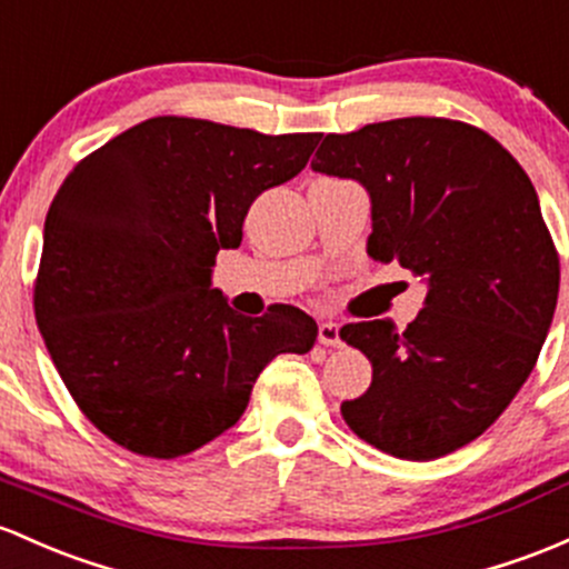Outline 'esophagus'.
<instances>
[{"instance_id": "1", "label": "esophagus", "mask_w": 569, "mask_h": 569, "mask_svg": "<svg viewBox=\"0 0 569 569\" xmlns=\"http://www.w3.org/2000/svg\"><path fill=\"white\" fill-rule=\"evenodd\" d=\"M317 339H320V345H326V347H339L341 345L339 326H336V322H320V331H317Z\"/></svg>"}]
</instances>
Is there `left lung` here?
<instances>
[{
	"label": "left lung",
	"instance_id": "1",
	"mask_svg": "<svg viewBox=\"0 0 569 569\" xmlns=\"http://www.w3.org/2000/svg\"><path fill=\"white\" fill-rule=\"evenodd\" d=\"M311 168L369 189V254L429 284L405 331L388 320L339 331L371 360V388L341 418L396 458L453 453L516 399L551 328L559 252L535 187L499 140L442 116L333 132Z\"/></svg>",
	"mask_w": 569,
	"mask_h": 569
}]
</instances>
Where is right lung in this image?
Listing matches in <instances>:
<instances>
[{
  "instance_id": "add662e5",
  "label": "right lung",
  "mask_w": 569,
  "mask_h": 569,
  "mask_svg": "<svg viewBox=\"0 0 569 569\" xmlns=\"http://www.w3.org/2000/svg\"><path fill=\"white\" fill-rule=\"evenodd\" d=\"M317 140L154 116L67 173L46 217L34 317L78 409L116 445L192 453L236 426L273 358L315 347L317 322L290 303L236 315L211 266Z\"/></svg>"
}]
</instances>
